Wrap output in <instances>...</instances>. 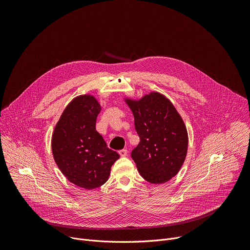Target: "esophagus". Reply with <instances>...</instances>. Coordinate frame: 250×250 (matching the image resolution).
<instances>
[{
  "instance_id": "1",
  "label": "esophagus",
  "mask_w": 250,
  "mask_h": 250,
  "mask_svg": "<svg viewBox=\"0 0 250 250\" xmlns=\"http://www.w3.org/2000/svg\"><path fill=\"white\" fill-rule=\"evenodd\" d=\"M119 154H120L122 157L126 156V154H127V150H126V149H121V150H119Z\"/></svg>"
}]
</instances>
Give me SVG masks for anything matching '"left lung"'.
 I'll return each instance as SVG.
<instances>
[{"label":"left lung","instance_id":"1","mask_svg":"<svg viewBox=\"0 0 250 250\" xmlns=\"http://www.w3.org/2000/svg\"><path fill=\"white\" fill-rule=\"evenodd\" d=\"M139 135L132 150L141 177L152 184L168 182L180 171L188 151V131L169 99L150 92L139 99L125 97Z\"/></svg>","mask_w":250,"mask_h":250}]
</instances>
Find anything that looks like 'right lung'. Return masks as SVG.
Returning a JSON list of instances; mask_svg holds the SVG:
<instances>
[{
    "label": "right lung",
    "instance_id": "right-lung-1",
    "mask_svg": "<svg viewBox=\"0 0 250 250\" xmlns=\"http://www.w3.org/2000/svg\"><path fill=\"white\" fill-rule=\"evenodd\" d=\"M101 110L95 96L75 97L66 105L51 138L53 158L62 174L71 183L87 190L108 181L112 165L120 158L96 130Z\"/></svg>",
    "mask_w": 250,
    "mask_h": 250
}]
</instances>
